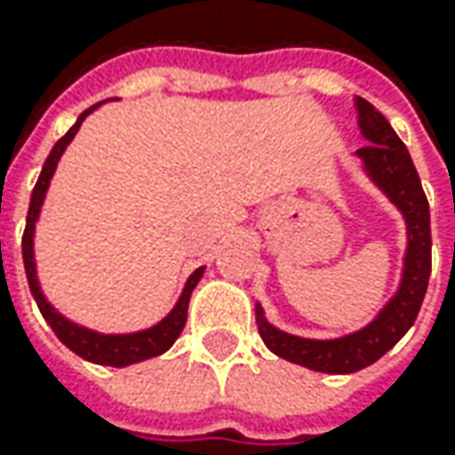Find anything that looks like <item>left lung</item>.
I'll return each instance as SVG.
<instances>
[{"label":"left lung","instance_id":"obj_1","mask_svg":"<svg viewBox=\"0 0 455 455\" xmlns=\"http://www.w3.org/2000/svg\"><path fill=\"white\" fill-rule=\"evenodd\" d=\"M357 111L359 133L367 141V147L357 149L359 166L405 220V253L397 289L362 329L334 339L289 334L268 322L263 306L255 304L258 331L273 355L326 375H349L387 355L418 319L430 278V207L411 151L370 100L357 98Z\"/></svg>","mask_w":455,"mask_h":455}]
</instances>
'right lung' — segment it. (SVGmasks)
I'll list each match as a JSON object with an SVG mask.
<instances>
[{
	"instance_id": "right-lung-1",
	"label": "right lung",
	"mask_w": 455,
	"mask_h": 455,
	"mask_svg": "<svg viewBox=\"0 0 455 455\" xmlns=\"http://www.w3.org/2000/svg\"><path fill=\"white\" fill-rule=\"evenodd\" d=\"M106 100L96 103L93 108L83 111L78 116V121L70 126V132L62 136L60 141L52 147L50 156L44 159L43 172H40V180L32 189V197H29V210H27V228L25 235H22V260H25V273L29 291L35 296V304L40 306V314L44 316V322L50 323V329L58 334V339L76 352L78 357L88 359L93 364H106V367H129L136 362H144V359L159 357L164 355L166 349L177 341V337L182 334L184 323H187V306H189V296L195 286L200 283L204 266H200L197 271L192 273L184 283L182 293L177 299V304L172 306V311L166 314L162 322H156L154 326L147 329H139V331H126V334H103L96 331L91 326H83V323L68 319L65 314H60L55 306L50 304V299L44 296L43 286H40V278H37V260H35V230H37V220L43 212L44 197H47V189L52 182V174L60 164V156L68 149V144L76 139V133L83 126V121L96 111L98 106H103Z\"/></svg>"
}]
</instances>
